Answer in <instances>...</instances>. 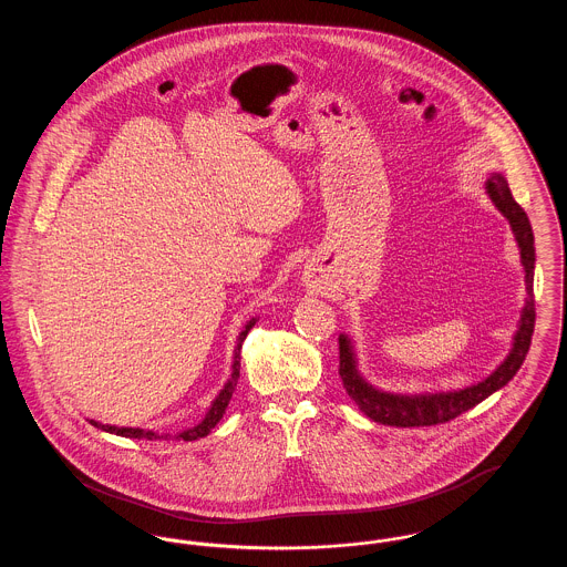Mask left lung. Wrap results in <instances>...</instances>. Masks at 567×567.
<instances>
[{"instance_id":"left-lung-1","label":"left lung","mask_w":567,"mask_h":567,"mask_svg":"<svg viewBox=\"0 0 567 567\" xmlns=\"http://www.w3.org/2000/svg\"><path fill=\"white\" fill-rule=\"evenodd\" d=\"M486 193L495 208L508 218L513 227L514 238L520 250V264L525 268V308L518 321V329L514 336L513 351L506 357V361L478 384H472L467 389H458L451 393H430V395H395L378 391L372 384H368L354 361L351 340L347 336H340V378L344 382V389L354 404L363 414H368L372 421L391 425V427H427L440 425L458 414L467 412L470 408L481 404L491 393L502 389L513 380L518 368L523 365L532 336L536 324V299H534V264H536V248H534V231L532 223L525 215V210L516 204L511 193L508 181L502 174H493L486 181Z\"/></svg>"}]
</instances>
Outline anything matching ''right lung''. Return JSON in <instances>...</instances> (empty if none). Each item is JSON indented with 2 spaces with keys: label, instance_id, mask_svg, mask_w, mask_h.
Here are the masks:
<instances>
[{
  "label": "right lung",
  "instance_id": "1",
  "mask_svg": "<svg viewBox=\"0 0 567 567\" xmlns=\"http://www.w3.org/2000/svg\"><path fill=\"white\" fill-rule=\"evenodd\" d=\"M255 324V319L252 321H248L246 327L243 329V333H240V338H238V347H236V352H234V372H231V378L227 380V384L223 386V391L216 395L215 402L210 405V410H208V414L204 416V421L199 423V425H195V427H190L187 432H181L176 437L178 440H185V442H193V440H199V437H206L208 433L215 430L216 423L223 419V414H225V408L229 404V400H231V395H234V389H236V384H238V378H240V349H243L244 338H246V333L250 331V327ZM91 425H95L97 430H104V432L116 433V435H123V437H137V440H162V437H167V435H159V433L148 432V430H137V427H114V425H102V423H97V421H89Z\"/></svg>",
  "mask_w": 567,
  "mask_h": 567
}]
</instances>
